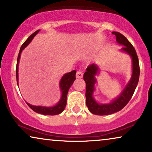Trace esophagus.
Listing matches in <instances>:
<instances>
[{
  "label": "esophagus",
  "mask_w": 152,
  "mask_h": 152,
  "mask_svg": "<svg viewBox=\"0 0 152 152\" xmlns=\"http://www.w3.org/2000/svg\"><path fill=\"white\" fill-rule=\"evenodd\" d=\"M76 77L78 78V79L82 78V77H83V73H82V72L79 70V71L77 72V73H76Z\"/></svg>",
  "instance_id": "esophagus-1"
}]
</instances>
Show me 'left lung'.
Wrapping results in <instances>:
<instances>
[{"label":"left lung","instance_id":"left-lung-1","mask_svg":"<svg viewBox=\"0 0 152 152\" xmlns=\"http://www.w3.org/2000/svg\"><path fill=\"white\" fill-rule=\"evenodd\" d=\"M115 35L116 40L119 45H123L122 52L129 54L132 58L133 63V73L131 80L124 88L122 93L115 100L109 104H99L93 97L95 91L96 79L95 76L98 72V66L96 64L89 65L84 74V80L86 82V102L88 109L92 114L96 115H108L119 112L127 105L128 102L133 96L134 91L137 87L140 77V66L138 57L135 48L127 38L119 32H112Z\"/></svg>","mask_w":152,"mask_h":152}]
</instances>
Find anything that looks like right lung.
I'll use <instances>...</instances> for the list:
<instances>
[{
  "instance_id": "1",
  "label": "right lung",
  "mask_w": 152,
  "mask_h": 152,
  "mask_svg": "<svg viewBox=\"0 0 152 152\" xmlns=\"http://www.w3.org/2000/svg\"><path fill=\"white\" fill-rule=\"evenodd\" d=\"M39 31H40V30H37L35 31V32L33 33V34H31L30 36L28 37V39L23 43V45H21L20 48V50H19L18 57H17V68H16V77H17V85H18V66L19 58H20L21 56V53L22 52L23 49L31 42V40H33V37L36 35V34L39 32ZM75 74L76 70H72V71L68 72V73L65 74L62 77L61 80L60 81V83H59V86H60L61 90L62 92L61 98L59 102L56 105L53 106V107H44V106L32 105H31V104L28 103V102H26L27 105H28V107H30L31 109H32L34 112L39 114H42V115H56L61 113L66 106L67 95H68L69 88H70V86H72V84H73L74 81L76 79Z\"/></svg>"
}]
</instances>
